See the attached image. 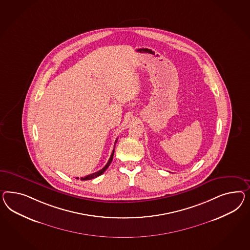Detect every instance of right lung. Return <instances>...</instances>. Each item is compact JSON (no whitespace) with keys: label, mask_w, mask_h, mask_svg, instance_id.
Instances as JSON below:
<instances>
[{"label":"right lung","mask_w":250,"mask_h":250,"mask_svg":"<svg viewBox=\"0 0 250 250\" xmlns=\"http://www.w3.org/2000/svg\"><path fill=\"white\" fill-rule=\"evenodd\" d=\"M116 142H117V139L115 140V143ZM114 153H115V149L113 150V152H112V154H111V156H110V158H109V160H108L107 164L104 166V168H102L101 170H99V171H97V172H95V173H93V174H91V175H88V176H84V177H81V180H90V179H93V178H95V177H97V176H101L102 174L108 168V167L110 166V164L112 162L113 156H114ZM76 178H78V177H76Z\"/></svg>","instance_id":"1"}]
</instances>
